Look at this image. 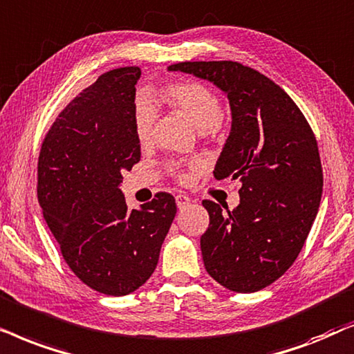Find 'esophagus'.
<instances>
[{
  "instance_id": "esophagus-1",
  "label": "esophagus",
  "mask_w": 354,
  "mask_h": 354,
  "mask_svg": "<svg viewBox=\"0 0 354 354\" xmlns=\"http://www.w3.org/2000/svg\"><path fill=\"white\" fill-rule=\"evenodd\" d=\"M191 197L187 196V194H178L176 196V205H178V209H185V207H187L191 204Z\"/></svg>"
}]
</instances>
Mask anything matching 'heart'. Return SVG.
Masks as SVG:
<instances>
[{"mask_svg":"<svg viewBox=\"0 0 354 354\" xmlns=\"http://www.w3.org/2000/svg\"><path fill=\"white\" fill-rule=\"evenodd\" d=\"M160 97L169 110L185 116L204 136H215L221 128V105L216 93L205 84L196 81H176L162 88ZM157 108L149 98L139 97L133 108L134 136L140 145H149L153 138ZM167 171L174 180L186 181L187 169H197V162H169Z\"/></svg>","mask_w":354,"mask_h":354,"instance_id":"b5f03b06","label":"heart"}]
</instances>
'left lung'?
I'll return each instance as SVG.
<instances>
[{"label":"left lung","mask_w":354,"mask_h":354,"mask_svg":"<svg viewBox=\"0 0 354 354\" xmlns=\"http://www.w3.org/2000/svg\"><path fill=\"white\" fill-rule=\"evenodd\" d=\"M168 69L214 82L232 106L214 174L239 178L241 201L226 214L202 201L210 216L201 238L205 270L236 293L266 288L293 266L317 215L324 178L313 129L288 93L249 66L185 61Z\"/></svg>","instance_id":"obj_1"}]
</instances>
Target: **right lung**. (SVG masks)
I'll use <instances>...</instances> for the list:
<instances>
[{
    "label": "right lung",
    "mask_w": 354,
    "mask_h": 354,
    "mask_svg": "<svg viewBox=\"0 0 354 354\" xmlns=\"http://www.w3.org/2000/svg\"><path fill=\"white\" fill-rule=\"evenodd\" d=\"M140 68L102 74L59 113L41 142L37 196L61 256L82 283L124 296L150 279L176 215L168 192L129 210L122 171L140 160L133 108Z\"/></svg>",
    "instance_id": "add662e5"
}]
</instances>
